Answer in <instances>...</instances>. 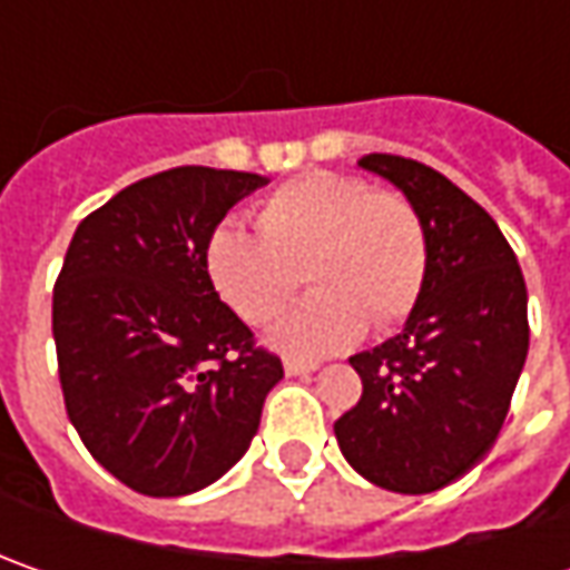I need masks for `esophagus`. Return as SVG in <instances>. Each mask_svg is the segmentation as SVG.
<instances>
[{"mask_svg":"<svg viewBox=\"0 0 570 570\" xmlns=\"http://www.w3.org/2000/svg\"><path fill=\"white\" fill-rule=\"evenodd\" d=\"M285 364V374H311V371H317V362H304V358H295V355H285L282 358Z\"/></svg>","mask_w":570,"mask_h":570,"instance_id":"34e87169","label":"esophagus"}]
</instances>
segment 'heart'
<instances>
[{
	"label": "heart",
	"mask_w": 570,
	"mask_h": 570,
	"mask_svg": "<svg viewBox=\"0 0 570 570\" xmlns=\"http://www.w3.org/2000/svg\"><path fill=\"white\" fill-rule=\"evenodd\" d=\"M206 273L218 297L253 326L295 295L269 340L292 355H333L362 340L367 320L396 326L419 304L428 278V230L412 199L367 180L311 170L273 189L256 212V230L225 218L206 240Z\"/></svg>",
	"instance_id": "obj_1"
}]
</instances>
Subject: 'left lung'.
Listing matches in <instances>:
<instances>
[{"label":"left lung","mask_w":570,"mask_h":570,"mask_svg":"<svg viewBox=\"0 0 570 570\" xmlns=\"http://www.w3.org/2000/svg\"><path fill=\"white\" fill-rule=\"evenodd\" d=\"M358 165L419 208L428 278L403 333L348 358L362 400L333 431L367 482L438 492L498 441L530 348L527 285L492 215L444 174L400 155H364Z\"/></svg>","instance_id":"8db88e82"}]
</instances>
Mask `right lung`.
Instances as JSON below:
<instances>
[{
    "label": "right lung",
    "instance_id": "right-lung-1",
    "mask_svg": "<svg viewBox=\"0 0 570 570\" xmlns=\"http://www.w3.org/2000/svg\"><path fill=\"white\" fill-rule=\"evenodd\" d=\"M269 180L174 167L120 189L76 228L53 288L69 422L132 492L180 498L247 453L282 362L206 273L215 225Z\"/></svg>",
    "mask_w": 570,
    "mask_h": 570
}]
</instances>
